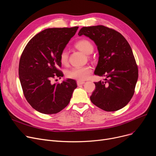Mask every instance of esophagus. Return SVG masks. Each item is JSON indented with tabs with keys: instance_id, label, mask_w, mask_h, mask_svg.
Instances as JSON below:
<instances>
[{
	"instance_id": "obj_1",
	"label": "esophagus",
	"mask_w": 156,
	"mask_h": 156,
	"mask_svg": "<svg viewBox=\"0 0 156 156\" xmlns=\"http://www.w3.org/2000/svg\"><path fill=\"white\" fill-rule=\"evenodd\" d=\"M85 83L84 81H77V85L78 86H80V85H82Z\"/></svg>"
}]
</instances>
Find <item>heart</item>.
<instances>
[{
    "mask_svg": "<svg viewBox=\"0 0 156 156\" xmlns=\"http://www.w3.org/2000/svg\"><path fill=\"white\" fill-rule=\"evenodd\" d=\"M75 47L87 55L91 54L94 51L92 44L87 39L79 40L75 44ZM59 60L62 64H66L68 63V53L66 51L64 50L61 52L59 56ZM91 72L92 69L90 66L73 68L66 71V75L68 78L81 81L87 80Z\"/></svg>",
    "mask_w": 156,
    "mask_h": 156,
    "instance_id": "obj_1",
    "label": "heart"
}]
</instances>
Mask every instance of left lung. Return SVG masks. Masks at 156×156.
<instances>
[{"mask_svg":"<svg viewBox=\"0 0 156 156\" xmlns=\"http://www.w3.org/2000/svg\"><path fill=\"white\" fill-rule=\"evenodd\" d=\"M83 35L94 41L99 51L94 74L106 78L94 83L90 101L105 111L122 109L132 98L138 76L132 48L120 33L102 25L83 27L78 35Z\"/></svg>","mask_w":156,"mask_h":156,"instance_id":"obj_1","label":"left lung"}]
</instances>
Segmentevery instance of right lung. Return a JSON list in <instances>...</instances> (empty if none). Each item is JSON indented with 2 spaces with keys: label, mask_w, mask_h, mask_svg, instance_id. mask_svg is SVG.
Segmentation results:
<instances>
[{
  "label": "right lung",
  "mask_w": 156,
  "mask_h": 156,
  "mask_svg": "<svg viewBox=\"0 0 156 156\" xmlns=\"http://www.w3.org/2000/svg\"><path fill=\"white\" fill-rule=\"evenodd\" d=\"M78 27L45 29L33 37L21 54L19 77L23 94L36 111L45 114H56L70 102L77 85L68 78L61 83L52 84L55 76L62 77L59 56Z\"/></svg>",
  "instance_id": "obj_1"
}]
</instances>
